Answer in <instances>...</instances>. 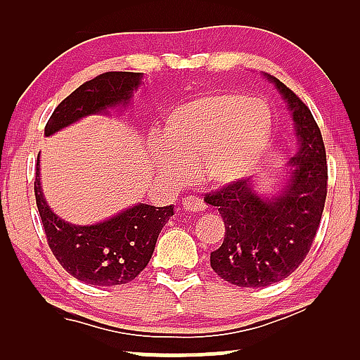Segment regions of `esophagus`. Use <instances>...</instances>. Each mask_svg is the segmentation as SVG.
<instances>
[{"instance_id": "esophagus-1", "label": "esophagus", "mask_w": 360, "mask_h": 360, "mask_svg": "<svg viewBox=\"0 0 360 360\" xmlns=\"http://www.w3.org/2000/svg\"><path fill=\"white\" fill-rule=\"evenodd\" d=\"M182 207H184V210H187V212H202V210H205L204 200H202L200 197H195V195L184 197V200H182Z\"/></svg>"}]
</instances>
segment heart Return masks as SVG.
<instances>
[{
	"instance_id": "obj_1",
	"label": "heart",
	"mask_w": 360,
	"mask_h": 360,
	"mask_svg": "<svg viewBox=\"0 0 360 360\" xmlns=\"http://www.w3.org/2000/svg\"><path fill=\"white\" fill-rule=\"evenodd\" d=\"M274 117L264 99L240 91L197 96L166 117V140L153 136L150 155L171 179L189 176V161L199 160L200 174L214 184L246 178L264 158Z\"/></svg>"
}]
</instances>
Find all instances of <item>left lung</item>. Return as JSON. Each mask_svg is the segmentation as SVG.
Instances as JSON below:
<instances>
[{
  "label": "left lung",
  "mask_w": 360,
  "mask_h": 360,
  "mask_svg": "<svg viewBox=\"0 0 360 360\" xmlns=\"http://www.w3.org/2000/svg\"><path fill=\"white\" fill-rule=\"evenodd\" d=\"M269 79L287 101L300 140L290 160L288 186L282 195L264 200L248 178L204 197L205 204L219 209L225 224L224 243L210 255V266L238 287L271 285L302 264L316 236L328 192L325 141L315 117L282 81Z\"/></svg>",
  "instance_id": "1"
}]
</instances>
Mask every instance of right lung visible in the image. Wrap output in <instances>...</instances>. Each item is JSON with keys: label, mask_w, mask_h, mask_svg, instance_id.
<instances>
[{"label": "right lung", "mask_w": 360, "mask_h": 360, "mask_svg": "<svg viewBox=\"0 0 360 360\" xmlns=\"http://www.w3.org/2000/svg\"><path fill=\"white\" fill-rule=\"evenodd\" d=\"M140 79V73L108 72L86 81L55 108L44 135H52L84 115L125 105ZM39 168L37 158L35 204L50 251L63 269L91 285H120L134 281L150 262L161 229L174 215L173 205L139 204L103 224L70 225L49 209L40 189Z\"/></svg>", "instance_id": "1"}]
</instances>
